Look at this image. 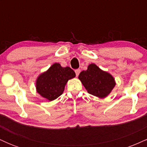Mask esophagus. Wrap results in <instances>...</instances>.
<instances>
[{
    "mask_svg": "<svg viewBox=\"0 0 147 147\" xmlns=\"http://www.w3.org/2000/svg\"><path fill=\"white\" fill-rule=\"evenodd\" d=\"M80 72H81L80 69H77V70H75V73H76V76H77V77H78L79 73H80Z\"/></svg>",
    "mask_w": 147,
    "mask_h": 147,
    "instance_id": "esophagus-1",
    "label": "esophagus"
}]
</instances>
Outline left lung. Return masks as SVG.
Masks as SVG:
<instances>
[{"instance_id": "left-lung-1", "label": "left lung", "mask_w": 147, "mask_h": 147, "mask_svg": "<svg viewBox=\"0 0 147 147\" xmlns=\"http://www.w3.org/2000/svg\"><path fill=\"white\" fill-rule=\"evenodd\" d=\"M79 79L88 93L99 98L109 95L115 86L113 77L94 63L90 64L86 70L81 72Z\"/></svg>"}]
</instances>
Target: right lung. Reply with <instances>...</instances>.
Wrapping results in <instances>:
<instances>
[{"label":"right lung","instance_id":"1","mask_svg":"<svg viewBox=\"0 0 147 147\" xmlns=\"http://www.w3.org/2000/svg\"><path fill=\"white\" fill-rule=\"evenodd\" d=\"M75 76V72L70 67L63 68L59 63H54L37 78V92L49 101L55 100L63 93L69 79L74 78Z\"/></svg>","mask_w":147,"mask_h":147}]
</instances>
